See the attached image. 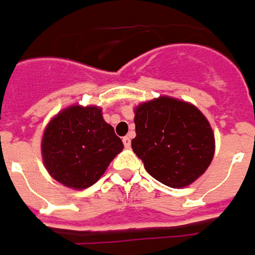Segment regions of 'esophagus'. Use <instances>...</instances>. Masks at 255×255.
<instances>
[{"label": "esophagus", "instance_id": "1", "mask_svg": "<svg viewBox=\"0 0 255 255\" xmlns=\"http://www.w3.org/2000/svg\"><path fill=\"white\" fill-rule=\"evenodd\" d=\"M123 143H124L126 148H129V146H131V136H129V135L124 136V138H123Z\"/></svg>", "mask_w": 255, "mask_h": 255}]
</instances>
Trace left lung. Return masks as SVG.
I'll list each match as a JSON object with an SVG mask.
<instances>
[{"mask_svg": "<svg viewBox=\"0 0 255 255\" xmlns=\"http://www.w3.org/2000/svg\"><path fill=\"white\" fill-rule=\"evenodd\" d=\"M134 113L136 136L131 146L152 177L184 188L205 173L214 159L215 135L195 106L159 96L136 106Z\"/></svg>", "mask_w": 255, "mask_h": 255, "instance_id": "1", "label": "left lung"}]
</instances>
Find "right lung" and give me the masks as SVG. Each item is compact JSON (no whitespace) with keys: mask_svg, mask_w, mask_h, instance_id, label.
<instances>
[{"mask_svg":"<svg viewBox=\"0 0 255 255\" xmlns=\"http://www.w3.org/2000/svg\"><path fill=\"white\" fill-rule=\"evenodd\" d=\"M124 148L99 106L72 105L44 128L41 159L48 174L72 190L93 186Z\"/></svg>","mask_w":255,"mask_h":255,"instance_id":"1","label":"right lung"}]
</instances>
